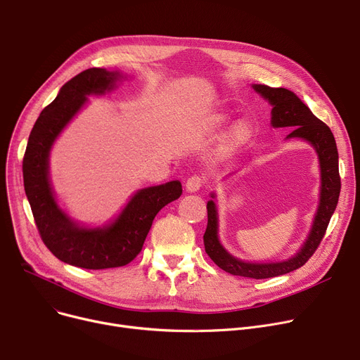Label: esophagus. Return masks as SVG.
Instances as JSON below:
<instances>
[{"mask_svg": "<svg viewBox=\"0 0 360 360\" xmlns=\"http://www.w3.org/2000/svg\"><path fill=\"white\" fill-rule=\"evenodd\" d=\"M201 185H202V179L195 175V176H191V178L186 179L185 189H186V193L193 194V193H197V191H200Z\"/></svg>", "mask_w": 360, "mask_h": 360, "instance_id": "1", "label": "esophagus"}]
</instances>
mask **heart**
<instances>
[{
  "label": "heart",
  "mask_w": 360,
  "mask_h": 360,
  "mask_svg": "<svg viewBox=\"0 0 360 360\" xmlns=\"http://www.w3.org/2000/svg\"><path fill=\"white\" fill-rule=\"evenodd\" d=\"M230 120V115L226 112H217L208 118L207 123V129L214 131V130H220L223 129L227 122ZM253 133V127L250 124L249 120L246 118H238L236 122L230 126L227 136H226V143L227 146L230 148H238L245 145L246 141H249V139L252 137Z\"/></svg>",
  "instance_id": "1"
}]
</instances>
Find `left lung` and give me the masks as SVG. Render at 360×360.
<instances>
[{
	"label": "left lung",
	"mask_w": 360,
	"mask_h": 360,
	"mask_svg": "<svg viewBox=\"0 0 360 360\" xmlns=\"http://www.w3.org/2000/svg\"><path fill=\"white\" fill-rule=\"evenodd\" d=\"M252 88L272 107L271 126L274 129H292V131L286 136V140L300 139L307 141L316 150L320 167L319 205L309 233L297 253L288 259L278 262H249L233 256L220 242L217 195H215V193L210 194L211 200L207 202L208 223L204 233V246L207 255L212 259L215 265L231 275L265 279L290 274L305 265V262L313 256L323 240L340 195L339 153L331 130L311 112V110L292 91L285 88H271L260 84H253Z\"/></svg>",
	"instance_id": "8db88e82"
}]
</instances>
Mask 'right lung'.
Segmentation results:
<instances>
[{
	"mask_svg": "<svg viewBox=\"0 0 360 360\" xmlns=\"http://www.w3.org/2000/svg\"><path fill=\"white\" fill-rule=\"evenodd\" d=\"M129 75L103 68L86 69L68 81L39 115L22 159L24 191L41 240L59 260L85 269L124 266L141 250L156 214L182 194L179 181L137 189L114 219L88 226L72 219L58 202L51 181V152L68 124L89 103Z\"/></svg>",
	"mask_w": 360,
	"mask_h": 360,
	"instance_id": "obj_1",
	"label": "right lung"
}]
</instances>
